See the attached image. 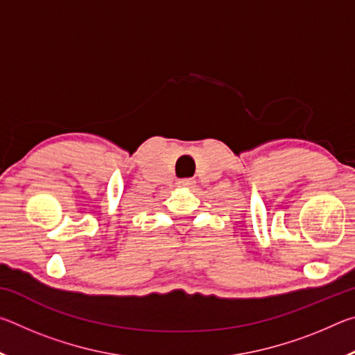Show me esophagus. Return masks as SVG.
Wrapping results in <instances>:
<instances>
[{
	"mask_svg": "<svg viewBox=\"0 0 355 355\" xmlns=\"http://www.w3.org/2000/svg\"><path fill=\"white\" fill-rule=\"evenodd\" d=\"M194 183L196 182L192 178H182V180H178V182H177L180 188H189V186H192Z\"/></svg>",
	"mask_w": 355,
	"mask_h": 355,
	"instance_id": "1",
	"label": "esophagus"
}]
</instances>
